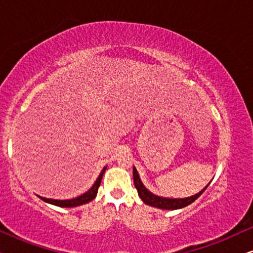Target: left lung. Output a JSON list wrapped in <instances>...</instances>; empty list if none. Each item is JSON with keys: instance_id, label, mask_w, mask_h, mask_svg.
<instances>
[{"instance_id": "obj_1", "label": "left lung", "mask_w": 253, "mask_h": 253, "mask_svg": "<svg viewBox=\"0 0 253 253\" xmlns=\"http://www.w3.org/2000/svg\"><path fill=\"white\" fill-rule=\"evenodd\" d=\"M132 174H133L134 186H136L138 196L140 197V199L143 200L146 205L157 207V209H161V210H179L190 205V204H192L197 198H199L200 195L205 191L206 188L210 184L209 183V184H207L202 191H199L198 193H196V195H193L191 197H186V198H166V197H160V196L154 195V193H152L150 190L145 188V185L143 184V182H141L136 167H133Z\"/></svg>"}]
</instances>
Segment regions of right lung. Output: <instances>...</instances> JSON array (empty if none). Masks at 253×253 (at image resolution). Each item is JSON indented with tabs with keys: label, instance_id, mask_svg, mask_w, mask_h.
Instances as JSON below:
<instances>
[{
	"label": "right lung",
	"instance_id": "obj_1",
	"mask_svg": "<svg viewBox=\"0 0 253 253\" xmlns=\"http://www.w3.org/2000/svg\"><path fill=\"white\" fill-rule=\"evenodd\" d=\"M106 169H107V166H106V167H103L101 172H100L99 177L96 178V181L94 182V184L92 185V188L89 189L88 191H86L85 193H83L82 196L77 197V198L65 199V200H57V199L44 198V197H41V196H38V197H39L41 200H43V202H46L48 204H51V205L58 206V207H76V206L84 205V204H87L88 202H92V200L95 198L96 193H98L99 186H100V184H101L102 176H103V174H105Z\"/></svg>",
	"mask_w": 253,
	"mask_h": 253
}]
</instances>
